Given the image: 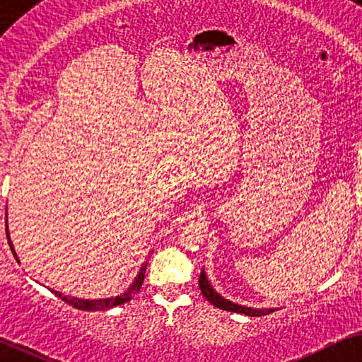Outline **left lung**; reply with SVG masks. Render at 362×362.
<instances>
[{"label":"left lung","instance_id":"left-lung-1","mask_svg":"<svg viewBox=\"0 0 362 362\" xmlns=\"http://www.w3.org/2000/svg\"><path fill=\"white\" fill-rule=\"evenodd\" d=\"M199 286H200L202 295L205 296V300L210 301L214 306L220 308V310L242 313V315H247V316H264V315H269V313L274 311V310H252V308L238 306V305H235V303L225 300V298H221L218 293H216L214 288L210 286V283H209V279H206V274L204 269H202V273H200Z\"/></svg>","mask_w":362,"mask_h":362}]
</instances>
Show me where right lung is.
<instances>
[{
  "mask_svg": "<svg viewBox=\"0 0 362 362\" xmlns=\"http://www.w3.org/2000/svg\"><path fill=\"white\" fill-rule=\"evenodd\" d=\"M6 235H8V243H9V248H11V252L14 253V248L11 242H9V233H8V226H6ZM14 258H16V253H14ZM146 268L147 264H144L141 268V272H139L136 281L132 283V286L129 288L127 291H124L122 295L119 296H114V298H107V300H77V298H71V296H64L62 293L59 291H54L56 296H59L62 301L67 303V305H71L72 308H77V310H83V311H104V310H109V308H114V306H119V305H124V303L131 301L134 295L139 293V290L142 288V283H144V278H146Z\"/></svg>",
  "mask_w": 362,
  "mask_h": 362,
  "instance_id": "1",
  "label": "right lung"
}]
</instances>
